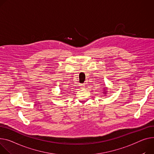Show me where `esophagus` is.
Returning a JSON list of instances; mask_svg holds the SVG:
<instances>
[{"instance_id": "esophagus-1", "label": "esophagus", "mask_w": 154, "mask_h": 154, "mask_svg": "<svg viewBox=\"0 0 154 154\" xmlns=\"http://www.w3.org/2000/svg\"><path fill=\"white\" fill-rule=\"evenodd\" d=\"M81 87H84L85 85H84V84H82V85H81Z\"/></svg>"}]
</instances>
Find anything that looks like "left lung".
<instances>
[{"instance_id":"1","label":"left lung","mask_w":154,"mask_h":154,"mask_svg":"<svg viewBox=\"0 0 154 154\" xmlns=\"http://www.w3.org/2000/svg\"><path fill=\"white\" fill-rule=\"evenodd\" d=\"M107 91H107V87H104V88H103V93L105 95H106V94H107Z\"/></svg>"}]
</instances>
